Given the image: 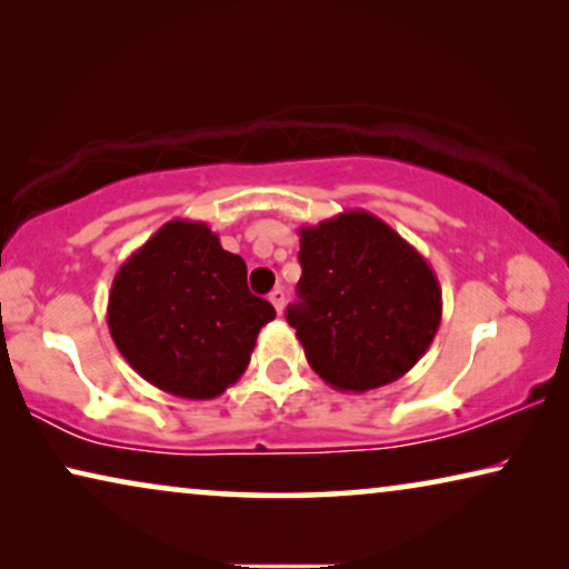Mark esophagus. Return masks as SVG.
<instances>
[{"label":"esophagus","instance_id":"obj_1","mask_svg":"<svg viewBox=\"0 0 569 569\" xmlns=\"http://www.w3.org/2000/svg\"><path fill=\"white\" fill-rule=\"evenodd\" d=\"M269 300H271V306L277 308V313H282V310H284V290H282V287H277V290H271Z\"/></svg>","mask_w":569,"mask_h":569}]
</instances>
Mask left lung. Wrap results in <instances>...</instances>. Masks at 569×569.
<instances>
[{
    "label": "left lung",
    "instance_id": "left-lung-1",
    "mask_svg": "<svg viewBox=\"0 0 569 569\" xmlns=\"http://www.w3.org/2000/svg\"><path fill=\"white\" fill-rule=\"evenodd\" d=\"M300 302L287 321L318 376L365 393L399 380L432 345L442 316L435 271L365 209L300 228Z\"/></svg>",
    "mask_w": 569,
    "mask_h": 569
}]
</instances>
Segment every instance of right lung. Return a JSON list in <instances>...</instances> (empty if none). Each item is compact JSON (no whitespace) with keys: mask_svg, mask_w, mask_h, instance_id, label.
I'll return each instance as SVG.
<instances>
[{"mask_svg":"<svg viewBox=\"0 0 569 569\" xmlns=\"http://www.w3.org/2000/svg\"><path fill=\"white\" fill-rule=\"evenodd\" d=\"M246 261L204 222L173 220L116 271L108 329L131 368L160 391L204 401L243 376L274 308L246 282Z\"/></svg>","mask_w":569,"mask_h":569,"instance_id":"add662e5","label":"right lung"}]
</instances>
